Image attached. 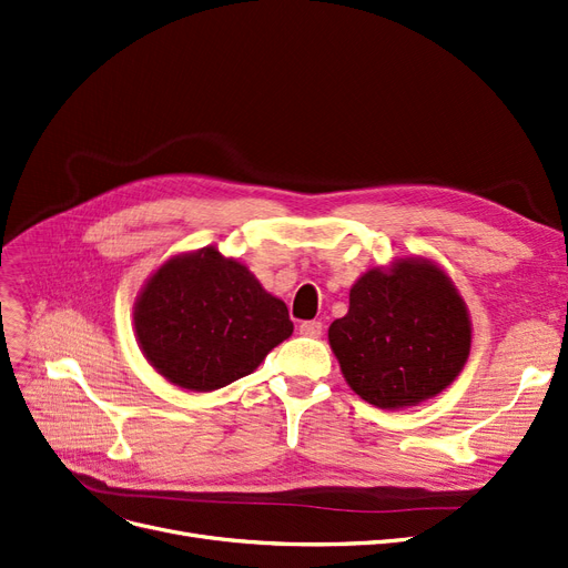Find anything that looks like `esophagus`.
<instances>
[{"label": "esophagus", "instance_id": "1", "mask_svg": "<svg viewBox=\"0 0 568 568\" xmlns=\"http://www.w3.org/2000/svg\"><path fill=\"white\" fill-rule=\"evenodd\" d=\"M300 334L317 338L320 334H323V323H320V320H306V323L300 325Z\"/></svg>", "mask_w": 568, "mask_h": 568}]
</instances>
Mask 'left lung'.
<instances>
[{
    "mask_svg": "<svg viewBox=\"0 0 568 568\" xmlns=\"http://www.w3.org/2000/svg\"><path fill=\"white\" fill-rule=\"evenodd\" d=\"M345 383L376 408L420 406L450 387L471 353V315L453 278L429 257L372 266L329 325Z\"/></svg>",
    "mask_w": 568,
    "mask_h": 568,
    "instance_id": "left-lung-1",
    "label": "left lung"
}]
</instances>
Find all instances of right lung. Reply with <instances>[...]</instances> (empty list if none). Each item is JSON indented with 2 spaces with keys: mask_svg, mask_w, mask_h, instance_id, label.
<instances>
[{
  "mask_svg": "<svg viewBox=\"0 0 568 568\" xmlns=\"http://www.w3.org/2000/svg\"><path fill=\"white\" fill-rule=\"evenodd\" d=\"M292 329L285 302L215 245L169 257L134 302V336L145 362L190 392H213L253 374Z\"/></svg>",
  "mask_w": 568,
  "mask_h": 568,
  "instance_id": "right-lung-1",
  "label": "right lung"
}]
</instances>
